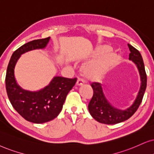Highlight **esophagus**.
Here are the masks:
<instances>
[{"mask_svg":"<svg viewBox=\"0 0 154 154\" xmlns=\"http://www.w3.org/2000/svg\"><path fill=\"white\" fill-rule=\"evenodd\" d=\"M84 83H85V81H84L82 79L78 78L77 79V83H76V85H78V86H81V85H82Z\"/></svg>","mask_w":154,"mask_h":154,"instance_id":"obj_1","label":"esophagus"}]
</instances>
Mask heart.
<instances>
[{"label":"heart","instance_id":"b5f03b06","mask_svg":"<svg viewBox=\"0 0 154 154\" xmlns=\"http://www.w3.org/2000/svg\"><path fill=\"white\" fill-rule=\"evenodd\" d=\"M112 48L108 45L97 47L95 57L100 59L87 63L84 67V72L91 78H97L104 75L119 63L120 58L117 54L110 52ZM103 57L102 58L101 57Z\"/></svg>","mask_w":154,"mask_h":154}]
</instances>
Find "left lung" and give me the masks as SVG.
Wrapping results in <instances>:
<instances>
[{
	"mask_svg": "<svg viewBox=\"0 0 154 154\" xmlns=\"http://www.w3.org/2000/svg\"><path fill=\"white\" fill-rule=\"evenodd\" d=\"M130 53V60H132L137 65L141 77V87L133 104L125 110H121L114 107L105 97L103 93L102 85L99 82H92L91 86L93 89V96L88 105L90 114L95 120L100 123L105 124H115L124 122L129 119L137 112L143 100L146 88L147 77L145 71L144 64L141 54L138 50L130 44H128Z\"/></svg>",
	"mask_w": 154,
	"mask_h": 154,
	"instance_id": "1",
	"label": "left lung"
}]
</instances>
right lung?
Returning a JSON list of instances; mask_svg holds the SVG:
<instances>
[{
    "label": "right lung",
    "mask_w": 154,
    "mask_h": 154,
    "mask_svg": "<svg viewBox=\"0 0 154 154\" xmlns=\"http://www.w3.org/2000/svg\"><path fill=\"white\" fill-rule=\"evenodd\" d=\"M50 39L48 37L32 40L15 50L10 60L5 76L7 94L13 108L25 120L35 124L50 122L57 117L66 97L77 82V78L54 77L49 85L38 91L25 90L17 84L14 69L21 54L32 50L43 49Z\"/></svg>",
    "instance_id": "obj_1"
}]
</instances>
